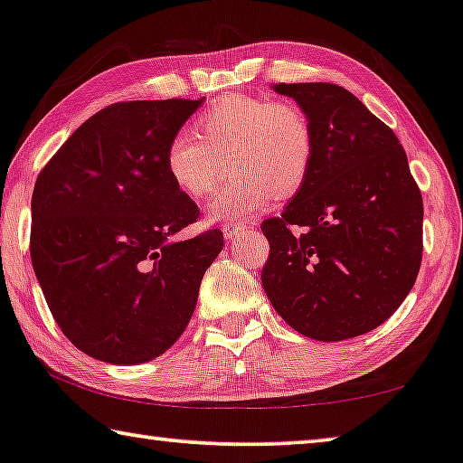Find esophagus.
I'll use <instances>...</instances> for the list:
<instances>
[{
  "label": "esophagus",
  "instance_id": "1",
  "mask_svg": "<svg viewBox=\"0 0 463 463\" xmlns=\"http://www.w3.org/2000/svg\"><path fill=\"white\" fill-rule=\"evenodd\" d=\"M245 231H247V226H245V224H241V222L224 224V229H222V232H224V237H226V239H234V237H239V234H243Z\"/></svg>",
  "mask_w": 463,
  "mask_h": 463
}]
</instances>
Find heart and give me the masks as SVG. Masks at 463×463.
Here are the masks:
<instances>
[{
    "instance_id": "1",
    "label": "heart",
    "mask_w": 463,
    "mask_h": 463,
    "mask_svg": "<svg viewBox=\"0 0 463 463\" xmlns=\"http://www.w3.org/2000/svg\"><path fill=\"white\" fill-rule=\"evenodd\" d=\"M195 134L172 137L164 149V170L176 191L202 199L224 181V164L231 162L239 178L212 199L210 220L243 216L272 195H295L314 165L312 120L288 101L229 95L199 116Z\"/></svg>"
}]
</instances>
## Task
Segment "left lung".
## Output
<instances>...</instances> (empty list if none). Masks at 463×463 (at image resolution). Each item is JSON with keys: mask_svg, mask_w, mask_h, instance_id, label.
<instances>
[{"mask_svg": "<svg viewBox=\"0 0 463 463\" xmlns=\"http://www.w3.org/2000/svg\"><path fill=\"white\" fill-rule=\"evenodd\" d=\"M312 120L314 165L280 216L261 222V285L288 326L316 341L381 326L422 261L424 205L395 133L333 82H279Z\"/></svg>", "mask_w": 463, "mask_h": 463, "instance_id": "8db88e82", "label": "left lung"}]
</instances>
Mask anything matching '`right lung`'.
Returning a JSON list of instances; mask_svg holds the SVG:
<instances>
[{"label":"right lung","mask_w":463,"mask_h":463,"mask_svg":"<svg viewBox=\"0 0 463 463\" xmlns=\"http://www.w3.org/2000/svg\"><path fill=\"white\" fill-rule=\"evenodd\" d=\"M202 99L120 101L82 122L39 172L31 260L53 320L82 354L143 364L176 343L222 231L187 241L199 208L164 149Z\"/></svg>","instance_id":"obj_1"}]
</instances>
